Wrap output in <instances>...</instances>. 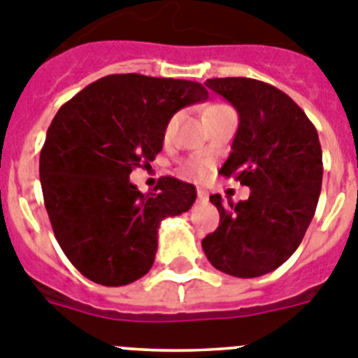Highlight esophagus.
<instances>
[{
	"mask_svg": "<svg viewBox=\"0 0 358 358\" xmlns=\"http://www.w3.org/2000/svg\"><path fill=\"white\" fill-rule=\"evenodd\" d=\"M198 200H200L201 203L209 201V192L205 191V189H198Z\"/></svg>",
	"mask_w": 358,
	"mask_h": 358,
	"instance_id": "esophagus-1",
	"label": "esophagus"
}]
</instances>
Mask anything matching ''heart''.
<instances>
[{"label":"heart","instance_id":"obj_1","mask_svg":"<svg viewBox=\"0 0 358 358\" xmlns=\"http://www.w3.org/2000/svg\"><path fill=\"white\" fill-rule=\"evenodd\" d=\"M217 108H225L223 104H214L210 106L209 110H217ZM207 110V111H209ZM171 127H173V122L167 126V133L171 131ZM185 169H187V173H191V175L194 176H203L207 171H209V162L203 160V158H194V160L187 162V166H185Z\"/></svg>","mask_w":358,"mask_h":358}]
</instances>
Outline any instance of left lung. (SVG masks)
Returning a JSON list of instances; mask_svg holds the SVG:
<instances>
[{
	"label": "left lung",
	"instance_id": "obj_1",
	"mask_svg": "<svg viewBox=\"0 0 358 358\" xmlns=\"http://www.w3.org/2000/svg\"><path fill=\"white\" fill-rule=\"evenodd\" d=\"M205 86L238 111L232 151L220 173L250 187V196L238 203L210 196L220 225L201 247L214 268L259 278L295 252L315 214L322 183L319 135L275 86L247 77L207 79Z\"/></svg>",
	"mask_w": 358,
	"mask_h": 358
}]
</instances>
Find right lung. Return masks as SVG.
Segmentation results:
<instances>
[{"label": "right lung", "mask_w": 358, "mask_h": 358, "mask_svg": "<svg viewBox=\"0 0 358 358\" xmlns=\"http://www.w3.org/2000/svg\"><path fill=\"white\" fill-rule=\"evenodd\" d=\"M200 83L117 73L95 80L54 117L39 157L55 239L90 281L122 287L153 266L162 220L187 213L192 183L162 176L155 192L129 182L162 151L178 110L207 101Z\"/></svg>", "instance_id": "add662e5"}]
</instances>
